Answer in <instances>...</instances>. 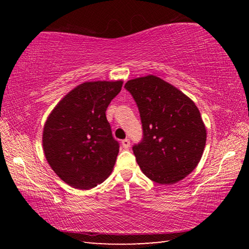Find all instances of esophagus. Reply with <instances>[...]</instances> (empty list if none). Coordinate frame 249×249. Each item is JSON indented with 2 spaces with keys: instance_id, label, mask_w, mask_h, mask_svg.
<instances>
[{
  "instance_id": "1",
  "label": "esophagus",
  "mask_w": 249,
  "mask_h": 249,
  "mask_svg": "<svg viewBox=\"0 0 249 249\" xmlns=\"http://www.w3.org/2000/svg\"><path fill=\"white\" fill-rule=\"evenodd\" d=\"M122 146H123V148H125V149L129 148V146H130V142H129V140H124V141H122Z\"/></svg>"
}]
</instances>
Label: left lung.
Masks as SVG:
<instances>
[{
	"label": "left lung",
	"mask_w": 249,
	"mask_h": 249,
	"mask_svg": "<svg viewBox=\"0 0 249 249\" xmlns=\"http://www.w3.org/2000/svg\"><path fill=\"white\" fill-rule=\"evenodd\" d=\"M126 90L137 103L144 138L133 151L144 175L159 184H174L196 169L206 128L196 103L156 75L128 80Z\"/></svg>",
	"instance_id": "left-lung-1"
}]
</instances>
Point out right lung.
<instances>
[{
	"label": "right lung",
	"mask_w": 249,
	"mask_h": 249,
	"mask_svg": "<svg viewBox=\"0 0 249 249\" xmlns=\"http://www.w3.org/2000/svg\"><path fill=\"white\" fill-rule=\"evenodd\" d=\"M122 86V80L83 82L48 115L43 130L45 157L70 187L88 190L111 175L120 146L105 112Z\"/></svg>",
	"instance_id": "right-lung-1"
}]
</instances>
